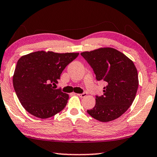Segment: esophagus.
Wrapping results in <instances>:
<instances>
[{"instance_id": "esophagus-1", "label": "esophagus", "mask_w": 157, "mask_h": 157, "mask_svg": "<svg viewBox=\"0 0 157 157\" xmlns=\"http://www.w3.org/2000/svg\"><path fill=\"white\" fill-rule=\"evenodd\" d=\"M86 93H82V94H78V95L79 97H80V98H84V97H86Z\"/></svg>"}]
</instances>
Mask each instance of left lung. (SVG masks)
<instances>
[{"instance_id": "1", "label": "left lung", "mask_w": 157, "mask_h": 157, "mask_svg": "<svg viewBox=\"0 0 157 157\" xmlns=\"http://www.w3.org/2000/svg\"><path fill=\"white\" fill-rule=\"evenodd\" d=\"M91 66L98 81L107 86L102 95L95 98V105L87 110L90 116L100 122L119 118L132 105L136 97L139 78L134 62L112 48H100L81 53Z\"/></svg>"}]
</instances>
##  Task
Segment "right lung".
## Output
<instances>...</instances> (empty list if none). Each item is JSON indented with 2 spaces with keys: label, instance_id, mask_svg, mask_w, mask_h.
Wrapping results in <instances>:
<instances>
[{
  "label": "right lung",
  "instance_id": "obj_1",
  "mask_svg": "<svg viewBox=\"0 0 157 157\" xmlns=\"http://www.w3.org/2000/svg\"><path fill=\"white\" fill-rule=\"evenodd\" d=\"M78 52L36 51L18 60L13 86L20 102L34 116L44 119L60 112L68 102V95L55 89L66 66Z\"/></svg>",
  "mask_w": 157,
  "mask_h": 157
}]
</instances>
